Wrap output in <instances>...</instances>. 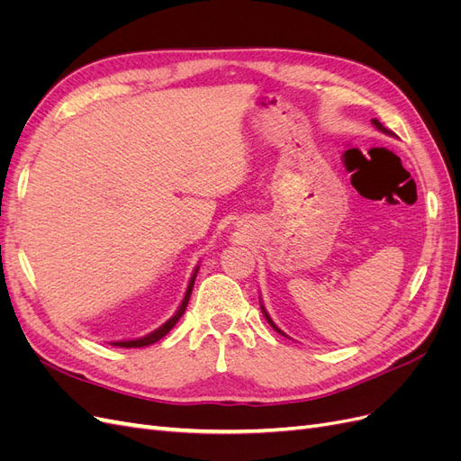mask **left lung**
I'll return each mask as SVG.
<instances>
[{"mask_svg": "<svg viewBox=\"0 0 461 461\" xmlns=\"http://www.w3.org/2000/svg\"><path fill=\"white\" fill-rule=\"evenodd\" d=\"M373 124H375V127H376V129H379V131H383V132H386V134H390V131H388V129H384V127H383V124H381V122H379V119H373ZM261 310H263V315H265V319H267V323H269V325H271V327H273V329H275V330H276V332H281V334H285V332H283V330H281V329H278V327H276V325H275V323H273V321H271V317H269V313H267V312H265V308H263V305H261ZM285 337H286V334H285Z\"/></svg>", "mask_w": 461, "mask_h": 461, "instance_id": "left-lung-1", "label": "left lung"}]
</instances>
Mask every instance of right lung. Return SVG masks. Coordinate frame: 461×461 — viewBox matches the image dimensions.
<instances>
[{"mask_svg":"<svg viewBox=\"0 0 461 461\" xmlns=\"http://www.w3.org/2000/svg\"><path fill=\"white\" fill-rule=\"evenodd\" d=\"M198 269L200 267H196V271H194V275H192V278H190V283H188V288H186V294H185V300H183V303H180V308L176 310V313L167 321L165 325H161L159 329H156L153 332H149V334H146V337H142V339H136V340H121V342H113V346H121V348H142V346H149V344H153V342H158V340H161L167 332H169L175 325H176V321L183 317V313H185V310H186V305H188V300H190V294H192V288H194V281H196V275H198Z\"/></svg>","mask_w":461,"mask_h":461,"instance_id":"1","label":"right lung"}]
</instances>
